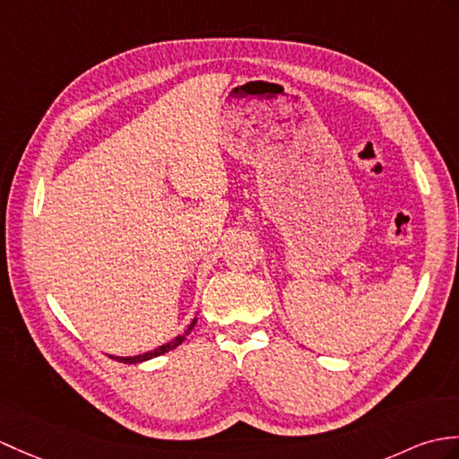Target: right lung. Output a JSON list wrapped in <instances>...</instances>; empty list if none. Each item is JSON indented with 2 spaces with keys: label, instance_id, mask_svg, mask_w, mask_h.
Masks as SVG:
<instances>
[{
  "label": "right lung",
  "instance_id": "right-lung-1",
  "mask_svg": "<svg viewBox=\"0 0 459 459\" xmlns=\"http://www.w3.org/2000/svg\"><path fill=\"white\" fill-rule=\"evenodd\" d=\"M195 323H197V318H194V321H191V325L184 330V334H179V336H176L174 340H169V342H166V344H162V346H158L156 350H151V351H144V354H138V356H126V358H121V356H109V358H113V359H117V361H123V364H141V361H146V359H152V358H156V356H162V354H166V351H169V350H174V348H178L181 342H184L186 340V336L191 333V330H194V326H195Z\"/></svg>",
  "mask_w": 459,
  "mask_h": 459
}]
</instances>
